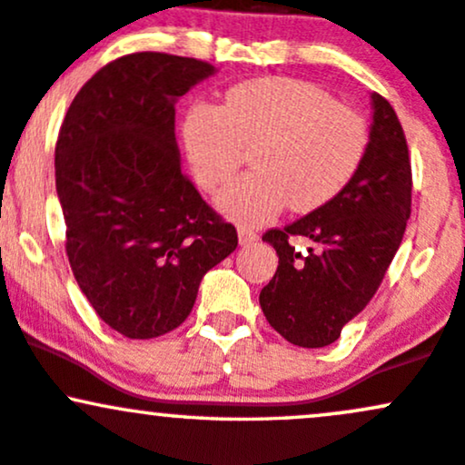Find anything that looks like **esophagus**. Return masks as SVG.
Instances as JSON below:
<instances>
[{"mask_svg":"<svg viewBox=\"0 0 465 465\" xmlns=\"http://www.w3.org/2000/svg\"><path fill=\"white\" fill-rule=\"evenodd\" d=\"M238 238H241V244H256L260 241L258 232H253L252 227H244V224L238 227Z\"/></svg>","mask_w":465,"mask_h":465,"instance_id":"esophagus-1","label":"esophagus"}]
</instances>
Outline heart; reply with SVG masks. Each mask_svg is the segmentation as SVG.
I'll return each mask as SVG.
<instances>
[{
    "mask_svg": "<svg viewBox=\"0 0 465 465\" xmlns=\"http://www.w3.org/2000/svg\"><path fill=\"white\" fill-rule=\"evenodd\" d=\"M183 147L198 185L223 187L256 145L253 165L218 193V205L241 223H264L284 207L313 212L349 187L371 145L360 110L295 76L242 81L224 105L196 101L181 125Z\"/></svg>",
    "mask_w": 465,
    "mask_h": 465,
    "instance_id": "obj_1",
    "label": "heart"
}]
</instances>
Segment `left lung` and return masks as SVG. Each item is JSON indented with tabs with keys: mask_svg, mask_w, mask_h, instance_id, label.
<instances>
[{
	"mask_svg": "<svg viewBox=\"0 0 465 465\" xmlns=\"http://www.w3.org/2000/svg\"><path fill=\"white\" fill-rule=\"evenodd\" d=\"M371 145L340 196L282 229H269L278 269L260 291L267 322L302 349L340 338L389 272L411 218L412 170L404 130L389 101L373 92ZM312 242L298 252L292 241Z\"/></svg>",
	"mask_w": 465,
	"mask_h": 465,
	"instance_id": "1",
	"label": "left lung"
}]
</instances>
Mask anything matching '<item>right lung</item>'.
<instances>
[{
  "mask_svg": "<svg viewBox=\"0 0 465 465\" xmlns=\"http://www.w3.org/2000/svg\"><path fill=\"white\" fill-rule=\"evenodd\" d=\"M213 65L167 53L110 61L76 92L54 147L74 280L110 329L150 340L181 326L238 233L181 172L174 104Z\"/></svg>",
  "mask_w": 465,
  "mask_h": 465,
  "instance_id": "1",
  "label": "right lung"
}]
</instances>
